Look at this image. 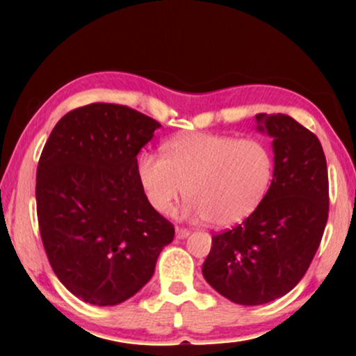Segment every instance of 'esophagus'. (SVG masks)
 I'll return each instance as SVG.
<instances>
[{"mask_svg":"<svg viewBox=\"0 0 356 356\" xmlns=\"http://www.w3.org/2000/svg\"><path fill=\"white\" fill-rule=\"evenodd\" d=\"M191 234V231L189 229H184V227H177V229H175V238L177 239H184V238H187V236Z\"/></svg>","mask_w":356,"mask_h":356,"instance_id":"34e87169","label":"esophagus"}]
</instances>
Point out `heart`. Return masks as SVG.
<instances>
[{
  "mask_svg": "<svg viewBox=\"0 0 356 356\" xmlns=\"http://www.w3.org/2000/svg\"><path fill=\"white\" fill-rule=\"evenodd\" d=\"M164 157L138 154L137 177L150 206L169 216L186 192V212L216 227H231L254 212L275 175L266 142L214 132H187L167 140Z\"/></svg>",
  "mask_w": 356,
  "mask_h": 356,
  "instance_id": "obj_1",
  "label": "heart"
}]
</instances>
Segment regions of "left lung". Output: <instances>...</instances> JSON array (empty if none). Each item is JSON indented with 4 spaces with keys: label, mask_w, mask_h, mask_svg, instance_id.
<instances>
[{
    "label": "left lung",
    "mask_w": 356,
    "mask_h": 356,
    "mask_svg": "<svg viewBox=\"0 0 356 356\" xmlns=\"http://www.w3.org/2000/svg\"><path fill=\"white\" fill-rule=\"evenodd\" d=\"M273 137L275 175L261 206L243 222L212 236L202 275L232 303L256 306L300 283L328 220V169L318 137L284 113H257Z\"/></svg>",
    "instance_id": "left-lung-1"
}]
</instances>
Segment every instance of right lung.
<instances>
[{"label":"right lung","instance_id":"obj_1","mask_svg":"<svg viewBox=\"0 0 356 356\" xmlns=\"http://www.w3.org/2000/svg\"><path fill=\"white\" fill-rule=\"evenodd\" d=\"M161 124L115 104L61 117L36 169V214L48 261L81 301L113 306L154 275L174 226L147 201L137 154Z\"/></svg>","mask_w":356,"mask_h":356}]
</instances>
